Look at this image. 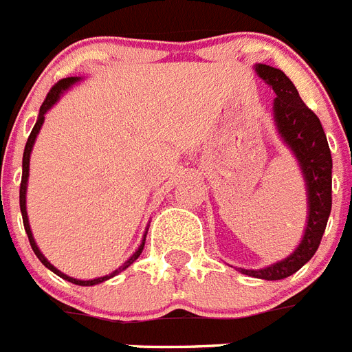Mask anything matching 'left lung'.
Listing matches in <instances>:
<instances>
[{
	"instance_id": "left-lung-1",
	"label": "left lung",
	"mask_w": 352,
	"mask_h": 352,
	"mask_svg": "<svg viewBox=\"0 0 352 352\" xmlns=\"http://www.w3.org/2000/svg\"><path fill=\"white\" fill-rule=\"evenodd\" d=\"M258 76L270 85L276 94L275 121L280 135L285 144L293 150L304 171L309 199V219L305 228L304 239L291 256L282 262L265 267V270L250 271L241 270L244 275L264 280H282L291 276L309 262L311 256L318 250L324 235L327 219L333 204V159L327 144V137L322 122L311 108L305 107L298 90L289 77L282 70L267 65H256Z\"/></svg>"
}]
</instances>
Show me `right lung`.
Listing matches in <instances>:
<instances>
[{
	"instance_id": "add662e5",
	"label": "right lung",
	"mask_w": 352,
	"mask_h": 352,
	"mask_svg": "<svg viewBox=\"0 0 352 352\" xmlns=\"http://www.w3.org/2000/svg\"><path fill=\"white\" fill-rule=\"evenodd\" d=\"M77 79L76 77H67V79H61V81H57L56 85H54L52 88H50V92L47 94V97H45V101H43L41 108H39V117H37L36 124H34L32 131H30V135H28V141L27 144H25V151H23V177H21V186H19V208H21V215H23V226H25V231H27L28 235V242H30V245H32L34 253H36V256L39 260H41L43 265H47L48 270L54 271L57 276H61V278L68 280V282H72V284H77V285H96V284H101V282H104V280L111 278V276H116L117 273H121V271H124L130 264H133L137 258H139V255L142 253V248H144V241H142V244L139 245V250L133 253V256L131 258H128L124 264L119 267V270H116L113 273H110V275L107 276H101V278H94V280H77V278H72V276H67L65 273H61L59 270H56L50 262H48L45 256H43V253L39 251V248L36 245V241H34L32 236V231H30V226H28V217H27V201H25V195H27V181H28V162H30V151H32V146H34V141H36L37 133H39V130H41V124L43 121H45V113L48 111V108L54 107L56 104V101L61 97V94L67 90V88H70V85H74ZM146 236V235H144Z\"/></svg>"
}]
</instances>
